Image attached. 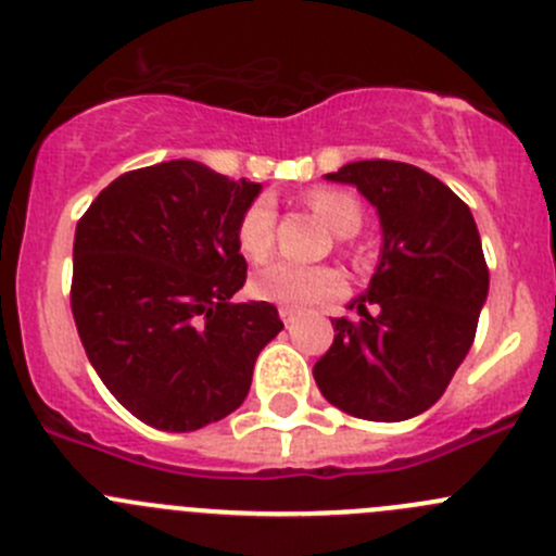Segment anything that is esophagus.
<instances>
[{"instance_id": "esophagus-1", "label": "esophagus", "mask_w": 556, "mask_h": 556, "mask_svg": "<svg viewBox=\"0 0 556 556\" xmlns=\"http://www.w3.org/2000/svg\"><path fill=\"white\" fill-rule=\"evenodd\" d=\"M299 315H302V313H299V309H293V307H279V318H282L288 326L293 324V320L299 318Z\"/></svg>"}]
</instances>
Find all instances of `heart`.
Returning <instances> with one entry per match:
<instances>
[{
	"mask_svg": "<svg viewBox=\"0 0 556 556\" xmlns=\"http://www.w3.org/2000/svg\"><path fill=\"white\" fill-rule=\"evenodd\" d=\"M313 214L337 236H351L362 225V207L349 191L320 189L309 194ZM238 243L249 257H263L274 243V205L271 200H257L247 207L238 222ZM252 290L266 302L285 304V307H313L345 290L340 271L329 266H299L290 261H268L252 277Z\"/></svg>",
	"mask_w": 556,
	"mask_h": 556,
	"instance_id": "obj_1",
	"label": "heart"
}]
</instances>
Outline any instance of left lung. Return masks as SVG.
Instances as JSON below:
<instances>
[{"instance_id":"1","label":"left lung","mask_w":556,"mask_h":556,"mask_svg":"<svg viewBox=\"0 0 556 556\" xmlns=\"http://www.w3.org/2000/svg\"><path fill=\"white\" fill-rule=\"evenodd\" d=\"M376 207L381 252L370 285L334 318L313 367L320 395L351 417L403 422L428 412L471 349L489 299V268L469 205L425 169L351 161L324 175Z\"/></svg>"}]
</instances>
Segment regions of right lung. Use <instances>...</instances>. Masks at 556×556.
I'll return each mask as SVG.
<instances>
[{
	"instance_id": "add662e5",
	"label": "right lung",
	"mask_w": 556,
	"mask_h": 556,
	"mask_svg": "<svg viewBox=\"0 0 556 556\" xmlns=\"http://www.w3.org/2000/svg\"><path fill=\"white\" fill-rule=\"evenodd\" d=\"M263 191L191 159L121 175L76 225L74 307L87 359L150 428L186 433L236 412L282 331L247 282L238 222Z\"/></svg>"
}]
</instances>
